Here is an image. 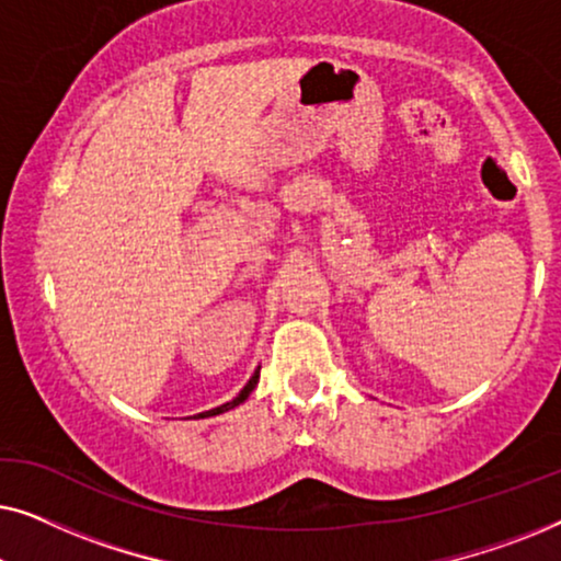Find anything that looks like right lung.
<instances>
[{
	"label": "right lung",
	"mask_w": 561,
	"mask_h": 561,
	"mask_svg": "<svg viewBox=\"0 0 561 561\" xmlns=\"http://www.w3.org/2000/svg\"><path fill=\"white\" fill-rule=\"evenodd\" d=\"M257 378H260V367L255 370V375H252V378L248 380V386H244L242 390H240V396L234 398V401H229V403H225V405H219V409H211V411H206V413H198V419H204V416H217V413H225V411H229V409H234V405H240L244 398H248L252 390H255V386H257Z\"/></svg>",
	"instance_id": "obj_1"
}]
</instances>
